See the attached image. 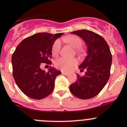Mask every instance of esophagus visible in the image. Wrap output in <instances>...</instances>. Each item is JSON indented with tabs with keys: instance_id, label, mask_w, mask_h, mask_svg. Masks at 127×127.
<instances>
[{
	"instance_id": "obj_1",
	"label": "esophagus",
	"mask_w": 127,
	"mask_h": 127,
	"mask_svg": "<svg viewBox=\"0 0 127 127\" xmlns=\"http://www.w3.org/2000/svg\"><path fill=\"white\" fill-rule=\"evenodd\" d=\"M62 74L63 75H68L69 73L66 72H62Z\"/></svg>"
}]
</instances>
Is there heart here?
<instances>
[{
  "instance_id": "1",
  "label": "heart",
  "mask_w": 127,
  "mask_h": 127,
  "mask_svg": "<svg viewBox=\"0 0 127 127\" xmlns=\"http://www.w3.org/2000/svg\"><path fill=\"white\" fill-rule=\"evenodd\" d=\"M63 40L67 42L73 48H76L77 52H80V47H82L83 41L80 37L77 35H71L63 38ZM61 41L59 39L56 40L52 46V55L56 56L58 55L61 50ZM77 64L75 59H68L66 58H60L55 61V66L57 69L63 71H70Z\"/></svg>"
}]
</instances>
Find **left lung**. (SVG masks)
<instances>
[{"label":"left lung","mask_w":127,"mask_h":127,"mask_svg":"<svg viewBox=\"0 0 127 127\" xmlns=\"http://www.w3.org/2000/svg\"><path fill=\"white\" fill-rule=\"evenodd\" d=\"M82 38L88 47L87 56L79 66L80 71H86L84 76L77 74L75 82L70 85L71 92L77 98H93L103 90L110 77L112 55L109 47L103 37L85 29L71 32Z\"/></svg>","instance_id":"left-lung-1"}]
</instances>
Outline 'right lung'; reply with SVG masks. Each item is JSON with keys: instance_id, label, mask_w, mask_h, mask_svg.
Wrapping results in <instances>:
<instances>
[{"instance_id": "right-lung-1", "label": "right lung", "mask_w": 127, "mask_h": 127, "mask_svg": "<svg viewBox=\"0 0 127 127\" xmlns=\"http://www.w3.org/2000/svg\"><path fill=\"white\" fill-rule=\"evenodd\" d=\"M63 33L35 34L21 41L11 57L13 75L23 93L31 98L41 99L53 92L55 80L61 71L50 67L41 69L43 64H51L52 46Z\"/></svg>"}]
</instances>
